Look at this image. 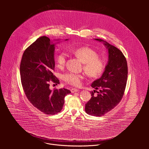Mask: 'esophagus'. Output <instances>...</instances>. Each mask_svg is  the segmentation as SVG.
<instances>
[{
	"label": "esophagus",
	"instance_id": "esophagus-1",
	"mask_svg": "<svg viewBox=\"0 0 149 149\" xmlns=\"http://www.w3.org/2000/svg\"><path fill=\"white\" fill-rule=\"evenodd\" d=\"M79 91V89H76V88H72L70 89V91L72 93H74V92H78Z\"/></svg>",
	"mask_w": 149,
	"mask_h": 149
}]
</instances>
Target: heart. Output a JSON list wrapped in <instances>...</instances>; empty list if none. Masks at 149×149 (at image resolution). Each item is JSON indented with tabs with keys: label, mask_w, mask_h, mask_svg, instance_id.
<instances>
[{
	"label": "heart",
	"mask_w": 149,
	"mask_h": 149,
	"mask_svg": "<svg viewBox=\"0 0 149 149\" xmlns=\"http://www.w3.org/2000/svg\"><path fill=\"white\" fill-rule=\"evenodd\" d=\"M74 53L84 63L83 68L86 74L91 77H97L104 72L106 67L104 60L97 57V53L88 47L77 49ZM67 53L61 52L57 57V63L59 67H63L66 63ZM84 75L73 72H68L63 74L62 78L64 81L69 85L77 86L81 84Z\"/></svg>",
	"instance_id": "1"
}]
</instances>
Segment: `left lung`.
<instances>
[{"label":"left lung","instance_id":"left-lung-1","mask_svg":"<svg viewBox=\"0 0 149 149\" xmlns=\"http://www.w3.org/2000/svg\"><path fill=\"white\" fill-rule=\"evenodd\" d=\"M94 40L103 42L108 59L101 77L91 84L95 90L91 92L92 97L85 104V110L89 115L102 116L116 106L123 97L127 80V63L119 49L103 40Z\"/></svg>","mask_w":149,"mask_h":149}]
</instances>
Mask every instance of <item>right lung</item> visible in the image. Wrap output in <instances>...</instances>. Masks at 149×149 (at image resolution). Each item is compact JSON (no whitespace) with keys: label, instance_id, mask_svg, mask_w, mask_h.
Returning a JSON list of instances; mask_svg holds the SVG:
<instances>
[{"label":"right lung","instance_id":"add662e5","mask_svg":"<svg viewBox=\"0 0 149 149\" xmlns=\"http://www.w3.org/2000/svg\"><path fill=\"white\" fill-rule=\"evenodd\" d=\"M56 43L46 36L38 38L24 50L20 65L22 85L27 98L46 115L60 112L64 106L65 96L71 93L65 88L52 91L49 88L50 81L60 83L53 73Z\"/></svg>","mask_w":149,"mask_h":149}]
</instances>
